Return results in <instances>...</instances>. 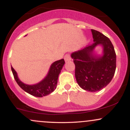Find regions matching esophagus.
<instances>
[{"mask_svg":"<svg viewBox=\"0 0 130 130\" xmlns=\"http://www.w3.org/2000/svg\"><path fill=\"white\" fill-rule=\"evenodd\" d=\"M71 56H70V54H67L66 55H65V57H64V59H65V62H67V61H69L71 60Z\"/></svg>","mask_w":130,"mask_h":130,"instance_id":"obj_1","label":"esophagus"}]
</instances>
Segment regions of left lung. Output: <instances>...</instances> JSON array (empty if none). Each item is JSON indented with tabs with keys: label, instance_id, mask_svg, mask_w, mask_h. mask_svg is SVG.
<instances>
[{
	"label": "left lung",
	"instance_id": "left-lung-1",
	"mask_svg": "<svg viewBox=\"0 0 130 130\" xmlns=\"http://www.w3.org/2000/svg\"><path fill=\"white\" fill-rule=\"evenodd\" d=\"M93 41L91 45L71 54L75 65V77L79 86L89 92L103 89L111 81L116 68V54L111 41L97 30L92 29ZM104 46V56L91 54L96 45Z\"/></svg>",
	"mask_w": 130,
	"mask_h": 130
}]
</instances>
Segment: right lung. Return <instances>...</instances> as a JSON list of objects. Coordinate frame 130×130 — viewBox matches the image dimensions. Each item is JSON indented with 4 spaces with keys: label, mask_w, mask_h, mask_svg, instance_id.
I'll return each mask as SVG.
<instances>
[{
    "label": "right lung",
    "mask_w": 130,
    "mask_h": 130,
    "mask_svg": "<svg viewBox=\"0 0 130 130\" xmlns=\"http://www.w3.org/2000/svg\"><path fill=\"white\" fill-rule=\"evenodd\" d=\"M64 63L65 61L63 59L54 62L51 66L47 76L38 84L33 86H29L22 83L19 79L16 71L13 69L12 67H11V71L14 79L22 90L33 96L37 97H42L43 96H46L52 93L56 89L59 74H60Z\"/></svg>",
    "instance_id": "1"
}]
</instances>
